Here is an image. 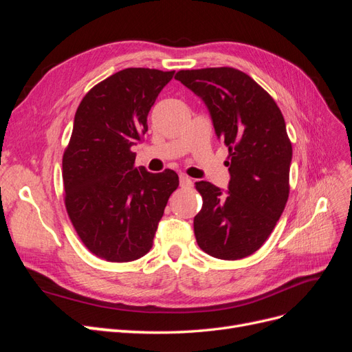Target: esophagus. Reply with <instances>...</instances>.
<instances>
[{
  "mask_svg": "<svg viewBox=\"0 0 352 352\" xmlns=\"http://www.w3.org/2000/svg\"><path fill=\"white\" fill-rule=\"evenodd\" d=\"M179 180H180V186H182V188H190V186H192V180H190L186 175H180Z\"/></svg>",
  "mask_w": 352,
  "mask_h": 352,
  "instance_id": "1",
  "label": "esophagus"
}]
</instances>
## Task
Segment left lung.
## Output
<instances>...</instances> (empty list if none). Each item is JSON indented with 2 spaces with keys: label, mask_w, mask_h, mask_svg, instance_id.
Segmentation results:
<instances>
[{
  "label": "left lung",
  "mask_w": 352,
  "mask_h": 352,
  "mask_svg": "<svg viewBox=\"0 0 352 352\" xmlns=\"http://www.w3.org/2000/svg\"><path fill=\"white\" fill-rule=\"evenodd\" d=\"M182 82L210 110L219 140L229 150V192L206 180L194 219L198 247L220 260H241L261 248L289 197L292 144L272 95L233 67L179 70Z\"/></svg>",
  "instance_id": "obj_1"
}]
</instances>
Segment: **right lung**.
Returning a JSON list of instances; mask_svg holds the SVG:
<instances>
[{"label":"right lung","mask_w":352,"mask_h":352,"mask_svg":"<svg viewBox=\"0 0 352 352\" xmlns=\"http://www.w3.org/2000/svg\"><path fill=\"white\" fill-rule=\"evenodd\" d=\"M173 72L129 67L85 95L63 154L65 206L92 254L127 263L151 250L168 197L179 186L173 170L150 173L135 166L132 146L144 141L146 117Z\"/></svg>","instance_id":"right-lung-1"}]
</instances>
